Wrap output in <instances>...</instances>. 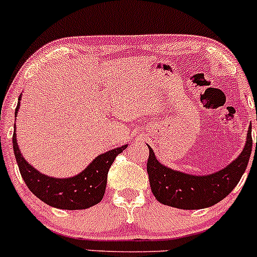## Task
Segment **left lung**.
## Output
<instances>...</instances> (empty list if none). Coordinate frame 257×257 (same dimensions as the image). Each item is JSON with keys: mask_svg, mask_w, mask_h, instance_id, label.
<instances>
[{"mask_svg": "<svg viewBox=\"0 0 257 257\" xmlns=\"http://www.w3.org/2000/svg\"><path fill=\"white\" fill-rule=\"evenodd\" d=\"M148 148L147 172L157 201L181 210L207 208L230 195L245 173L252 149L251 123L241 153L227 166L210 174H191L169 168L157 159L151 147Z\"/></svg>", "mask_w": 257, "mask_h": 257, "instance_id": "8db88e82", "label": "left lung"}]
</instances>
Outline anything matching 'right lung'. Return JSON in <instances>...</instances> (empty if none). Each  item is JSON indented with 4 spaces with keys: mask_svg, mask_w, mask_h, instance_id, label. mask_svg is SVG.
<instances>
[{
    "mask_svg": "<svg viewBox=\"0 0 257 257\" xmlns=\"http://www.w3.org/2000/svg\"><path fill=\"white\" fill-rule=\"evenodd\" d=\"M21 96L22 94L19 96L15 116L17 115L20 109ZM12 144H14V153L20 173L30 191L39 200L51 207L70 211L85 210L91 206L98 205L103 200L109 168L113 164L115 157L128 147V144H125L106 151L105 153L95 157L80 173L68 178H57L37 171L25 159L17 143L16 129L12 137Z\"/></svg>",
    "mask_w": 257,
    "mask_h": 257,
    "instance_id": "right-lung-1",
    "label": "right lung"
}]
</instances>
